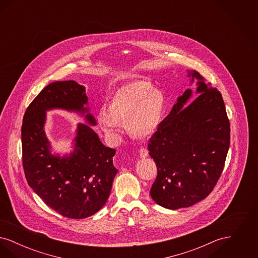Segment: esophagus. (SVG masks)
<instances>
[{
  "label": "esophagus",
  "mask_w": 258,
  "mask_h": 258,
  "mask_svg": "<svg viewBox=\"0 0 258 258\" xmlns=\"http://www.w3.org/2000/svg\"><path fill=\"white\" fill-rule=\"evenodd\" d=\"M139 156L142 159H145L148 157V150L146 148H140L139 150Z\"/></svg>",
  "instance_id": "1"
}]
</instances>
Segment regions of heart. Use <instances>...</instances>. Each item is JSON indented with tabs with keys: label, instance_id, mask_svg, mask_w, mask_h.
Returning <instances> with one entry per match:
<instances>
[{
	"label": "heart",
	"instance_id": "b5f03b06",
	"mask_svg": "<svg viewBox=\"0 0 258 258\" xmlns=\"http://www.w3.org/2000/svg\"><path fill=\"white\" fill-rule=\"evenodd\" d=\"M145 81L119 88L111 98L108 112L100 111L98 122L102 131L116 135L122 122L130 120L132 132L139 136L152 135L158 127L164 109V97Z\"/></svg>",
	"mask_w": 258,
	"mask_h": 258
}]
</instances>
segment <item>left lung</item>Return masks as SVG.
Wrapping results in <instances>:
<instances>
[{
    "instance_id": "obj_1",
    "label": "left lung",
    "mask_w": 258,
    "mask_h": 258,
    "mask_svg": "<svg viewBox=\"0 0 258 258\" xmlns=\"http://www.w3.org/2000/svg\"><path fill=\"white\" fill-rule=\"evenodd\" d=\"M192 91L177 99L169 115L150 138L148 150L158 167L150 195L161 207L186 208L212 192L221 177L230 144V123L221 94L196 71Z\"/></svg>"
}]
</instances>
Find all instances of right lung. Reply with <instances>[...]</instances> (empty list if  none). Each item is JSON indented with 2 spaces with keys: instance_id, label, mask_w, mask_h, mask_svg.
Masks as SVG:
<instances>
[{
  "instance_id": "1",
  "label": "right lung",
  "mask_w": 258,
  "mask_h": 258,
  "mask_svg": "<svg viewBox=\"0 0 258 258\" xmlns=\"http://www.w3.org/2000/svg\"><path fill=\"white\" fill-rule=\"evenodd\" d=\"M85 87L74 80L45 87L25 112L21 137L22 160L28 184L51 209L69 219H85L106 203L118 169L113 165L116 150L105 147L94 130L78 123L74 151L52 155L44 132L46 111L77 112L96 125Z\"/></svg>"
}]
</instances>
